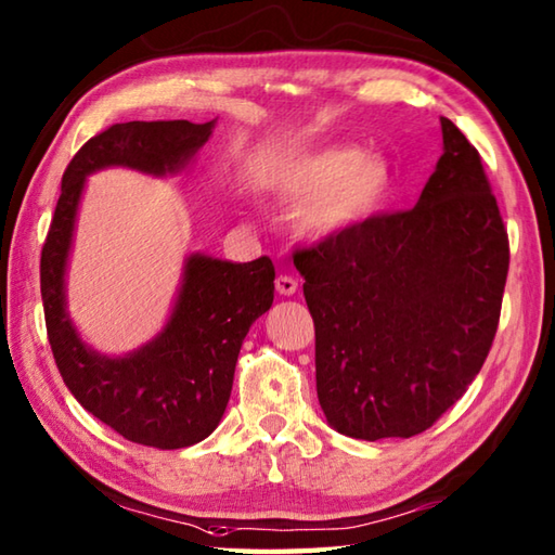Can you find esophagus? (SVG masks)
I'll return each mask as SVG.
<instances>
[{"mask_svg":"<svg viewBox=\"0 0 555 555\" xmlns=\"http://www.w3.org/2000/svg\"><path fill=\"white\" fill-rule=\"evenodd\" d=\"M296 288H298V281L294 276H288V274H279L276 276V291H279L281 296L296 294Z\"/></svg>","mask_w":555,"mask_h":555,"instance_id":"obj_1","label":"esophagus"}]
</instances>
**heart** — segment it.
<instances>
[{"mask_svg":"<svg viewBox=\"0 0 555 555\" xmlns=\"http://www.w3.org/2000/svg\"><path fill=\"white\" fill-rule=\"evenodd\" d=\"M388 189V165L351 145L318 150L291 167L284 181L288 201H308L304 228L312 235H332L357 225L383 204Z\"/></svg>","mask_w":555,"mask_h":555,"instance_id":"obj_1","label":"heart"}]
</instances>
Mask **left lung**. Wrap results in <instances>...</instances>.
Instances as JSON below:
<instances>
[{"instance_id":"left-lung-1","label":"left lung","mask_w":555,"mask_h":555,"mask_svg":"<svg viewBox=\"0 0 555 555\" xmlns=\"http://www.w3.org/2000/svg\"><path fill=\"white\" fill-rule=\"evenodd\" d=\"M415 208L300 247L325 417L354 439L415 437L468 390L495 339L509 237L480 153L441 118Z\"/></svg>"}]
</instances>
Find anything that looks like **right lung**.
Wrapping results in <instances>:
<instances>
[{
  "label": "right lung",
  "mask_w": 555,
  "mask_h": 555,
  "mask_svg": "<svg viewBox=\"0 0 555 555\" xmlns=\"http://www.w3.org/2000/svg\"><path fill=\"white\" fill-rule=\"evenodd\" d=\"M216 120L114 124L77 150L40 251L48 341L65 386L79 405L120 437L143 447L184 449L218 427L233 390L235 364L249 325L274 300V264L194 255L163 335L124 359L94 354L65 312V264L85 177L124 165L150 175L184 167L214 133Z\"/></svg>",
  "instance_id": "1"
}]
</instances>
